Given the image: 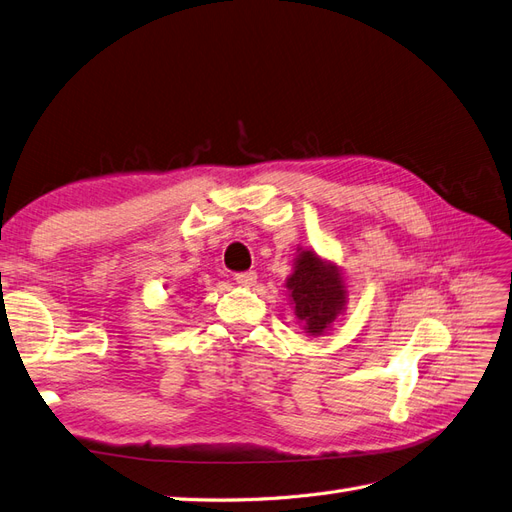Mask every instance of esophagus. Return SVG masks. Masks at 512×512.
Segmentation results:
<instances>
[{
	"label": "esophagus",
	"instance_id": "1",
	"mask_svg": "<svg viewBox=\"0 0 512 512\" xmlns=\"http://www.w3.org/2000/svg\"><path fill=\"white\" fill-rule=\"evenodd\" d=\"M233 281H236L242 287H251L257 281V272H253V270L238 272V274H233Z\"/></svg>",
	"mask_w": 512,
	"mask_h": 512
}]
</instances>
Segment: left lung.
I'll list each match as a JSON object with an SVG mask.
<instances>
[{
	"label": "left lung",
	"instance_id": "8db88e82",
	"mask_svg": "<svg viewBox=\"0 0 512 512\" xmlns=\"http://www.w3.org/2000/svg\"><path fill=\"white\" fill-rule=\"evenodd\" d=\"M287 289L296 317L313 337H321L345 311L347 289L343 276L337 266L315 255V251H300Z\"/></svg>",
	"mask_w": 512,
	"mask_h": 512
}]
</instances>
